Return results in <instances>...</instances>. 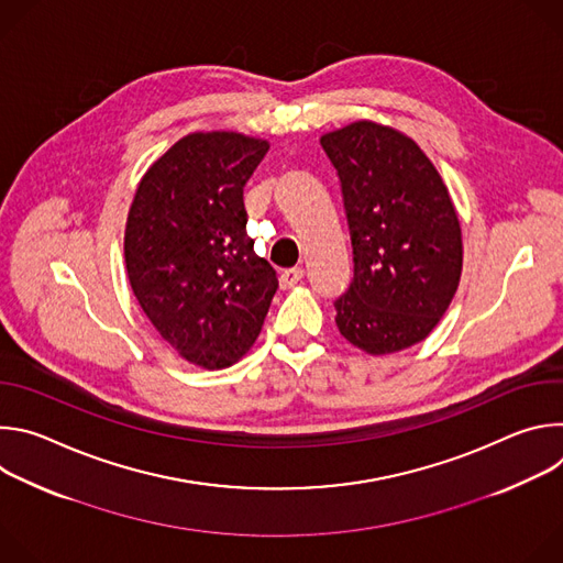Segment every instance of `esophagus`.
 Returning <instances> with one entry per match:
<instances>
[{
    "mask_svg": "<svg viewBox=\"0 0 563 563\" xmlns=\"http://www.w3.org/2000/svg\"><path fill=\"white\" fill-rule=\"evenodd\" d=\"M302 276H305V272H302L300 267L285 269V272L280 274V287H283V289H291L294 285H298V283L302 280Z\"/></svg>",
    "mask_w": 563,
    "mask_h": 563,
    "instance_id": "obj_1",
    "label": "esophagus"
}]
</instances>
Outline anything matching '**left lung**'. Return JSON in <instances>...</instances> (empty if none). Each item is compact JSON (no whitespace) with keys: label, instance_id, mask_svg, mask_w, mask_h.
Masks as SVG:
<instances>
[{"label":"left lung","instance_id":"8db88e82","mask_svg":"<svg viewBox=\"0 0 563 563\" xmlns=\"http://www.w3.org/2000/svg\"><path fill=\"white\" fill-rule=\"evenodd\" d=\"M339 174L354 278L336 298L339 332L380 356L423 341L463 267L461 224L439 172L396 129L358 120L320 137Z\"/></svg>","mask_w":563,"mask_h":563}]
</instances>
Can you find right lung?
<instances>
[{
  "instance_id": "add662e5",
  "label": "right lung",
  "mask_w": 563,
  "mask_h": 563,
  "mask_svg": "<svg viewBox=\"0 0 563 563\" xmlns=\"http://www.w3.org/2000/svg\"><path fill=\"white\" fill-rule=\"evenodd\" d=\"M267 151L243 133H189L148 167L129 209L131 289L159 336L205 369L250 352L278 289L243 200Z\"/></svg>"
}]
</instances>
